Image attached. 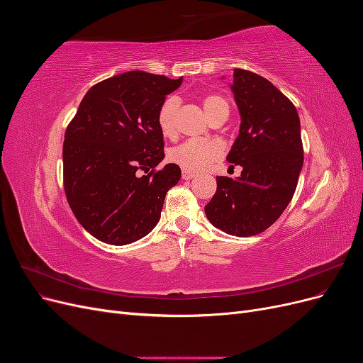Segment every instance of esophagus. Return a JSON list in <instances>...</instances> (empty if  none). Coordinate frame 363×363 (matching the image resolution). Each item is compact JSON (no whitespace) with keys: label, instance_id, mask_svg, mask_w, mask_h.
Masks as SVG:
<instances>
[{"label":"esophagus","instance_id":"1","mask_svg":"<svg viewBox=\"0 0 363 363\" xmlns=\"http://www.w3.org/2000/svg\"><path fill=\"white\" fill-rule=\"evenodd\" d=\"M182 177H183V180H191V179H194V177H195V172L188 171V169H183V172H182Z\"/></svg>","mask_w":363,"mask_h":363}]
</instances>
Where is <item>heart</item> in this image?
<instances>
[{"label":"heart","instance_id":"obj_1","mask_svg":"<svg viewBox=\"0 0 363 363\" xmlns=\"http://www.w3.org/2000/svg\"><path fill=\"white\" fill-rule=\"evenodd\" d=\"M227 106L225 100L218 95H211L204 100V111L207 116L211 115L216 107ZM179 107L177 98H168L160 107L157 115V124L163 136H172L175 130V111ZM228 107V106H227ZM224 147L216 139H191L183 142L182 145L174 147L169 151V160L177 163L179 167L188 171H200L211 164L216 159L221 157Z\"/></svg>","mask_w":363,"mask_h":363}]
</instances>
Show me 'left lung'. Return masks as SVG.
<instances>
[{
    "mask_svg": "<svg viewBox=\"0 0 363 363\" xmlns=\"http://www.w3.org/2000/svg\"><path fill=\"white\" fill-rule=\"evenodd\" d=\"M230 89L240 125L227 160L242 172L216 177L204 212L216 228L247 238L276 223L292 200L303 168L301 125L294 104L263 77L236 68Z\"/></svg>",
    "mask_w": 363,
    "mask_h": 363,
    "instance_id": "8db88e82",
    "label": "left lung"
}]
</instances>
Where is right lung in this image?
<instances>
[{"label": "right lung", "instance_id": "add662e5", "mask_svg": "<svg viewBox=\"0 0 363 363\" xmlns=\"http://www.w3.org/2000/svg\"><path fill=\"white\" fill-rule=\"evenodd\" d=\"M183 77L130 71L92 86L67 128L63 184L72 212L101 242L127 245L147 236L160 219L179 164L163 160L157 115Z\"/></svg>", "mask_w": 363, "mask_h": 363}]
</instances>
